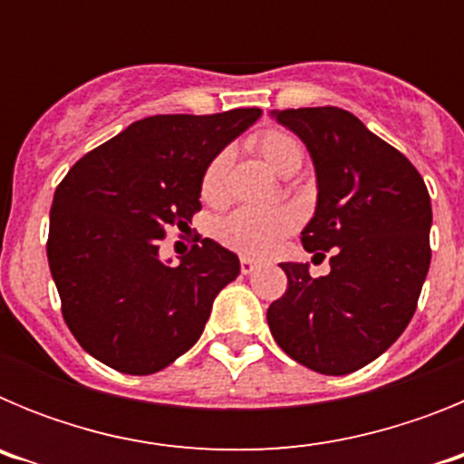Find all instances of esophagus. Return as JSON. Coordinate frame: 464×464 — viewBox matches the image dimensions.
I'll return each instance as SVG.
<instances>
[{"mask_svg": "<svg viewBox=\"0 0 464 464\" xmlns=\"http://www.w3.org/2000/svg\"><path fill=\"white\" fill-rule=\"evenodd\" d=\"M257 267V262L253 257H241V274H251Z\"/></svg>", "mask_w": 464, "mask_h": 464, "instance_id": "esophagus-1", "label": "esophagus"}]
</instances>
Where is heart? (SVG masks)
<instances>
[{
  "label": "heart",
  "mask_w": 464,
  "mask_h": 464,
  "mask_svg": "<svg viewBox=\"0 0 464 464\" xmlns=\"http://www.w3.org/2000/svg\"><path fill=\"white\" fill-rule=\"evenodd\" d=\"M257 153L278 174L302 165V146L285 130H265L256 137ZM227 155L213 158L202 179V197L207 202H220L225 197ZM297 227V213L290 207H239L218 225V237L232 251L262 257L272 253L283 237Z\"/></svg>",
  "instance_id": "b5f03b06"
}]
</instances>
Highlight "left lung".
<instances>
[{
    "label": "left lung",
    "instance_id": "1",
    "mask_svg": "<svg viewBox=\"0 0 464 464\" xmlns=\"http://www.w3.org/2000/svg\"><path fill=\"white\" fill-rule=\"evenodd\" d=\"M304 141L318 199L302 244L327 276L281 262L288 290L267 309L278 346L299 364L343 376L385 353L407 330L430 269L432 207L423 176L362 121L337 109L272 111Z\"/></svg>",
    "mask_w": 464,
    "mask_h": 464
}]
</instances>
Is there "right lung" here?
I'll return each instance as SVG.
<instances>
[{
    "mask_svg": "<svg viewBox=\"0 0 464 464\" xmlns=\"http://www.w3.org/2000/svg\"><path fill=\"white\" fill-rule=\"evenodd\" d=\"M260 116L143 118L57 186L48 265L64 323L92 358L122 374H153L202 337L216 295L239 276V257L202 239L171 265L160 260V239L192 223L207 167Z\"/></svg>",
    "mask_w": 464,
    "mask_h": 464,
    "instance_id": "right-lung-1",
    "label": "right lung"
}]
</instances>
